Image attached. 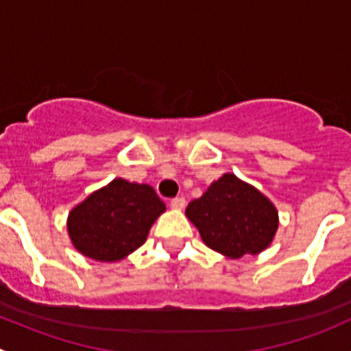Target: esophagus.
I'll return each mask as SVG.
<instances>
[{
    "mask_svg": "<svg viewBox=\"0 0 351 351\" xmlns=\"http://www.w3.org/2000/svg\"><path fill=\"white\" fill-rule=\"evenodd\" d=\"M185 204H186V200L183 197H176V198H173L171 200V208H176V210H182L183 207H185Z\"/></svg>",
    "mask_w": 351,
    "mask_h": 351,
    "instance_id": "esophagus-1",
    "label": "esophagus"
}]
</instances>
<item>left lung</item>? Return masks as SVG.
Wrapping results in <instances>:
<instances>
[{
    "mask_svg": "<svg viewBox=\"0 0 351 351\" xmlns=\"http://www.w3.org/2000/svg\"><path fill=\"white\" fill-rule=\"evenodd\" d=\"M185 214L205 246L232 260L267 250L278 229L274 202L234 173L212 182L204 195L190 202Z\"/></svg>",
    "mask_w": 351,
    "mask_h": 351,
    "instance_id": "1",
    "label": "left lung"
}]
</instances>
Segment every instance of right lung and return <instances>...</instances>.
<instances>
[{
	"label": "right lung",
	"instance_id": "right-lung-1",
	"mask_svg": "<svg viewBox=\"0 0 351 351\" xmlns=\"http://www.w3.org/2000/svg\"><path fill=\"white\" fill-rule=\"evenodd\" d=\"M165 210L151 185L115 178L71 208L67 234L83 256L112 263L143 246Z\"/></svg>",
	"mask_w": 351,
	"mask_h": 351
}]
</instances>
